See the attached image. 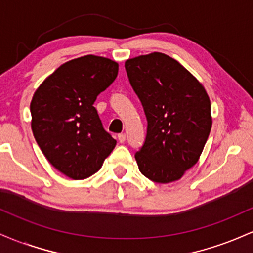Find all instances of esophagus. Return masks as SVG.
I'll return each mask as SVG.
<instances>
[{
  "label": "esophagus",
  "mask_w": 253,
  "mask_h": 253,
  "mask_svg": "<svg viewBox=\"0 0 253 253\" xmlns=\"http://www.w3.org/2000/svg\"><path fill=\"white\" fill-rule=\"evenodd\" d=\"M118 140L120 141V143H125V141H126V134H124V133L119 134L118 135Z\"/></svg>",
  "instance_id": "obj_1"
}]
</instances>
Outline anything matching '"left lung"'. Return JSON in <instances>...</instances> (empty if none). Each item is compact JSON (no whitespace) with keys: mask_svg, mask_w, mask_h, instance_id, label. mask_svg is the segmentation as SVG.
I'll return each mask as SVG.
<instances>
[{"mask_svg":"<svg viewBox=\"0 0 253 253\" xmlns=\"http://www.w3.org/2000/svg\"><path fill=\"white\" fill-rule=\"evenodd\" d=\"M144 107L147 134L135 153L139 170L157 183L178 181L199 162L211 128L205 86L182 64L161 52L125 62Z\"/></svg>","mask_w":253,"mask_h":253,"instance_id":"obj_1","label":"left lung"}]
</instances>
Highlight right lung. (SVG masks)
Wrapping results in <instances>:
<instances>
[{
	"label": "right lung",
	"instance_id": "right-lung-1",
	"mask_svg": "<svg viewBox=\"0 0 253 253\" xmlns=\"http://www.w3.org/2000/svg\"><path fill=\"white\" fill-rule=\"evenodd\" d=\"M118 71L119 64L109 58H76L46 77L32 97L34 138L46 159L72 179L97 172L117 145L103 129L94 102Z\"/></svg>",
	"mask_w": 253,
	"mask_h": 253
}]
</instances>
